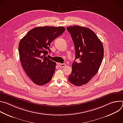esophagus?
Masks as SVG:
<instances>
[{
    "label": "esophagus",
    "instance_id": "1",
    "mask_svg": "<svg viewBox=\"0 0 123 123\" xmlns=\"http://www.w3.org/2000/svg\"><path fill=\"white\" fill-rule=\"evenodd\" d=\"M58 65L59 66L60 68H63L64 67H65L66 66V64H62V63H59Z\"/></svg>",
    "mask_w": 123,
    "mask_h": 123
}]
</instances>
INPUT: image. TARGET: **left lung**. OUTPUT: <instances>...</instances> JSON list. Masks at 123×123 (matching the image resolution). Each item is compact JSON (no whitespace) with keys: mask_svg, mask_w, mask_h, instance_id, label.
I'll list each match as a JSON object with an SVG mask.
<instances>
[{"mask_svg":"<svg viewBox=\"0 0 123 123\" xmlns=\"http://www.w3.org/2000/svg\"><path fill=\"white\" fill-rule=\"evenodd\" d=\"M67 30L71 34L75 49V59L72 65V73L68 81L76 86L85 85L97 74L104 57L103 45L91 29L79 26H69Z\"/></svg>","mask_w":123,"mask_h":123,"instance_id":"1","label":"left lung"}]
</instances>
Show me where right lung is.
<instances>
[{
  "label": "right lung",
  "instance_id": "add662e5",
  "mask_svg": "<svg viewBox=\"0 0 123 123\" xmlns=\"http://www.w3.org/2000/svg\"><path fill=\"white\" fill-rule=\"evenodd\" d=\"M63 27L44 26L30 30L20 40L18 51L24 71L36 84L49 83L55 71L56 63L47 55L51 42L65 31Z\"/></svg>",
  "mask_w": 123,
  "mask_h": 123
}]
</instances>
